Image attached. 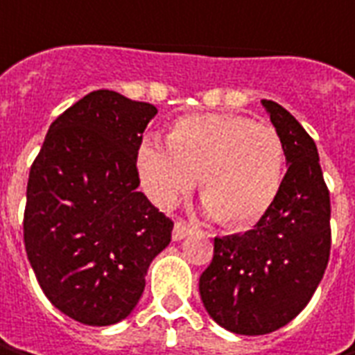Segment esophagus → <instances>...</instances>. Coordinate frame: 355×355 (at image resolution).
<instances>
[{
    "label": "esophagus",
    "mask_w": 355,
    "mask_h": 355,
    "mask_svg": "<svg viewBox=\"0 0 355 355\" xmlns=\"http://www.w3.org/2000/svg\"><path fill=\"white\" fill-rule=\"evenodd\" d=\"M189 233H191V227L185 225L184 221H178V223L173 225V233H171V239H173V241H182V239L187 237Z\"/></svg>",
    "instance_id": "1"
}]
</instances>
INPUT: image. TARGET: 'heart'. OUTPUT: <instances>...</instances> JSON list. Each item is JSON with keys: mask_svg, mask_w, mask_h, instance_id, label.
<instances>
[{"mask_svg": "<svg viewBox=\"0 0 355 355\" xmlns=\"http://www.w3.org/2000/svg\"><path fill=\"white\" fill-rule=\"evenodd\" d=\"M168 148L146 140L136 168L148 198L173 207L198 178L205 209L223 225H251L279 196L284 144L277 130L237 114H191L173 122Z\"/></svg>", "mask_w": 355, "mask_h": 355, "instance_id": "1", "label": "heart"}]
</instances>
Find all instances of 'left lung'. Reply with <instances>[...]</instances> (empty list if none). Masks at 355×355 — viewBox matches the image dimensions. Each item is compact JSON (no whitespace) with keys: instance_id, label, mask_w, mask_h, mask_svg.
Segmentation results:
<instances>
[{"instance_id":"obj_1","label":"left lung","mask_w":355,"mask_h":355,"mask_svg":"<svg viewBox=\"0 0 355 355\" xmlns=\"http://www.w3.org/2000/svg\"><path fill=\"white\" fill-rule=\"evenodd\" d=\"M284 144L288 170L270 209L243 235L215 237L199 277L207 314L233 334H270L296 318L330 259V193L314 140L296 118L261 101Z\"/></svg>"}]
</instances>
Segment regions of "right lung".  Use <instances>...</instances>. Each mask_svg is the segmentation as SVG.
<instances>
[{"label":"right lung","mask_w":355,"mask_h":355,"mask_svg":"<svg viewBox=\"0 0 355 355\" xmlns=\"http://www.w3.org/2000/svg\"><path fill=\"white\" fill-rule=\"evenodd\" d=\"M157 114L114 90L64 110L35 157L23 237L39 286L64 316L110 326L136 308L173 223L148 201L136 156Z\"/></svg>","instance_id":"obj_1"}]
</instances>
